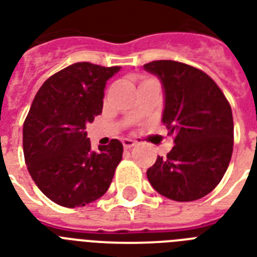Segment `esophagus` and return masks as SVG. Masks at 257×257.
I'll return each mask as SVG.
<instances>
[{"label": "esophagus", "mask_w": 257, "mask_h": 257, "mask_svg": "<svg viewBox=\"0 0 257 257\" xmlns=\"http://www.w3.org/2000/svg\"><path fill=\"white\" fill-rule=\"evenodd\" d=\"M122 145H124L125 149H131L136 145V143L133 140H131V139H124V140H122Z\"/></svg>", "instance_id": "obj_1"}]
</instances>
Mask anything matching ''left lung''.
Returning <instances> with one entry per match:
<instances>
[{
	"instance_id": "left-lung-1",
	"label": "left lung",
	"mask_w": 257,
	"mask_h": 257,
	"mask_svg": "<svg viewBox=\"0 0 257 257\" xmlns=\"http://www.w3.org/2000/svg\"><path fill=\"white\" fill-rule=\"evenodd\" d=\"M145 70L160 78L165 94L163 122L175 147L147 171L160 195L193 201L217 187L233 151V117L228 100L207 73L183 62L159 60Z\"/></svg>"
}]
</instances>
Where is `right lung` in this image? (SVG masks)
I'll return each mask as SVG.
<instances>
[{
	"mask_svg": "<svg viewBox=\"0 0 257 257\" xmlns=\"http://www.w3.org/2000/svg\"><path fill=\"white\" fill-rule=\"evenodd\" d=\"M120 66L76 62L46 80L24 122V156L44 195L66 208L84 207L108 191L122 159L113 139L90 151L86 124L101 114L104 89Z\"/></svg>",
	"mask_w": 257,
	"mask_h": 257,
	"instance_id": "1",
	"label": "right lung"
}]
</instances>
